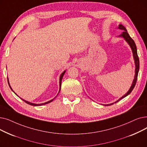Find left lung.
<instances>
[{"instance_id":"left-lung-1","label":"left lung","mask_w":147,"mask_h":147,"mask_svg":"<svg viewBox=\"0 0 147 147\" xmlns=\"http://www.w3.org/2000/svg\"><path fill=\"white\" fill-rule=\"evenodd\" d=\"M118 28L119 29L121 30H123L124 32H123V34L120 35V36H122L123 37L124 39L125 40V41L128 42V44L130 45L131 50H132V52H133V58L134 59H135V66H136V68H135V79L133 80V84L130 88V89L129 90V91L127 92L124 96H123L121 98H119L118 101H117L116 102H115V103H117L118 101H119L120 100H121L122 98L125 97L127 95H129L131 91H133V88H135L136 84V82H137V79H138V72H139V57L138 56V53H137V49H136V46L135 44V41H133V40L132 38L130 36V35H129V34L127 33V31L125 29V28L123 26L122 24H119V27ZM113 103H111V104H109V105H105V106H110V105H112Z\"/></svg>"}]
</instances>
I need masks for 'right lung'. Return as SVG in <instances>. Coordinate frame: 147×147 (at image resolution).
I'll use <instances>...</instances> for the list:
<instances>
[{
	"label": "right lung",
	"mask_w": 147,
	"mask_h": 147,
	"mask_svg": "<svg viewBox=\"0 0 147 147\" xmlns=\"http://www.w3.org/2000/svg\"><path fill=\"white\" fill-rule=\"evenodd\" d=\"M65 73V71H63V73L61 74V76H60V79H59V87H60V89H59V91H60V90H61V81H62V78H63V75H64ZM8 85H9V87H10L11 89V90L12 91V88H11V86L9 85V82H8ZM21 99H22V100H23V101L25 102V103H27V104H28V105H32V106H41V105H46V104H48V103H50V102L53 101V100L55 99V98H54L53 99H52V100H50V101H47V102H46V103H41V104H34V103H30V102H28V101H26V100H23V99H22V98H21Z\"/></svg>",
	"instance_id": "right-lung-1"
}]
</instances>
